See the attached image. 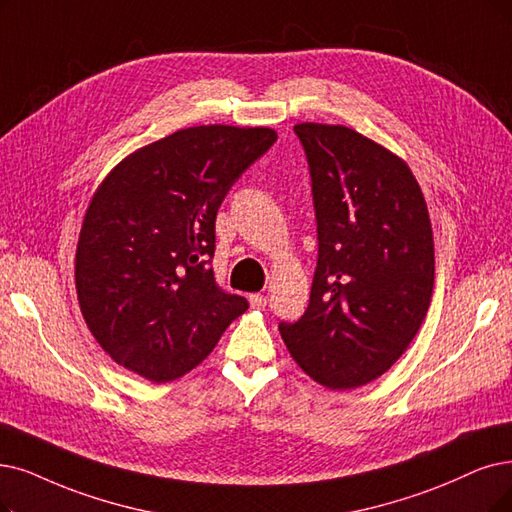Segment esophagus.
<instances>
[{"instance_id": "esophagus-1", "label": "esophagus", "mask_w": 512, "mask_h": 512, "mask_svg": "<svg viewBox=\"0 0 512 512\" xmlns=\"http://www.w3.org/2000/svg\"><path fill=\"white\" fill-rule=\"evenodd\" d=\"M250 304H252V309H264V306H267V296L250 294Z\"/></svg>"}]
</instances>
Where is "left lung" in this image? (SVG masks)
<instances>
[{"instance_id":"1","label":"left lung","mask_w":512,"mask_h":512,"mask_svg":"<svg viewBox=\"0 0 512 512\" xmlns=\"http://www.w3.org/2000/svg\"><path fill=\"white\" fill-rule=\"evenodd\" d=\"M309 161L319 256L311 300L279 323L294 361L327 388L382 376L431 306V218L407 163L344 126L298 124Z\"/></svg>"}]
</instances>
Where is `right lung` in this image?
Wrapping results in <instances>:
<instances>
[{"instance_id":"obj_1","label":"right lung","mask_w":512,"mask_h":512,"mask_svg":"<svg viewBox=\"0 0 512 512\" xmlns=\"http://www.w3.org/2000/svg\"><path fill=\"white\" fill-rule=\"evenodd\" d=\"M275 140L271 128L195 126L138 149L102 180L81 224L75 288L115 363L176 380L248 311L214 279L216 214Z\"/></svg>"}]
</instances>
